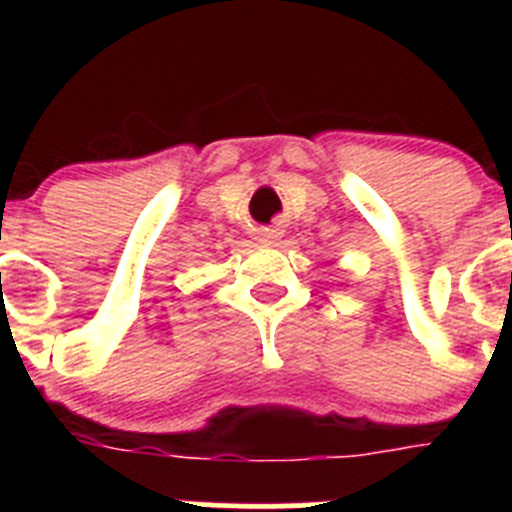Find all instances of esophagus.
<instances>
[{"instance_id": "obj_1", "label": "esophagus", "mask_w": 512, "mask_h": 512, "mask_svg": "<svg viewBox=\"0 0 512 512\" xmlns=\"http://www.w3.org/2000/svg\"><path fill=\"white\" fill-rule=\"evenodd\" d=\"M279 238H282V233L274 228H259L256 230V241L264 243V246H277Z\"/></svg>"}]
</instances>
